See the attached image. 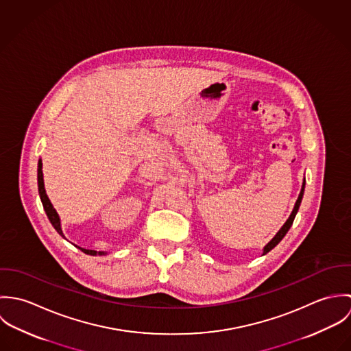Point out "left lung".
Segmentation results:
<instances>
[{
	"label": "left lung",
	"instance_id": "obj_1",
	"mask_svg": "<svg viewBox=\"0 0 351 351\" xmlns=\"http://www.w3.org/2000/svg\"><path fill=\"white\" fill-rule=\"evenodd\" d=\"M304 189H305V178H304V182H302V186H301V192L300 195H299V199L296 201V204H295V208H293V210H292V213H291V216H289V219L285 221V224L281 227V230L276 234V237L263 247V255L265 254H267L269 251L271 250V249H274L281 241H282V238L287 235V232L289 231V228L292 227V224H293V220H295V216H296V213H298V210H299V208H300L301 200H302V195H304Z\"/></svg>",
	"mask_w": 351,
	"mask_h": 351
}]
</instances>
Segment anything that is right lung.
<instances>
[{"label":"right lung","instance_id":"add662e5","mask_svg":"<svg viewBox=\"0 0 351 351\" xmlns=\"http://www.w3.org/2000/svg\"><path fill=\"white\" fill-rule=\"evenodd\" d=\"M38 186H39V195H40V200L43 202V208L50 219L51 224L53 226V228L58 231L59 235L63 237V232H62V228H60V219H59V215L56 213L55 208L52 206L50 199L46 193V189H45V181H43V171H42V159H39V163H38ZM64 238V237H63ZM81 249V247H80ZM85 254H89V255H104L106 252L104 251H95V250H86V249H81Z\"/></svg>","mask_w":351,"mask_h":351}]
</instances>
